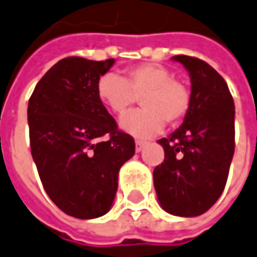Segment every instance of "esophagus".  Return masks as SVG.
<instances>
[{
  "mask_svg": "<svg viewBox=\"0 0 257 257\" xmlns=\"http://www.w3.org/2000/svg\"><path fill=\"white\" fill-rule=\"evenodd\" d=\"M144 147H146V141H140V140L136 141V151H137V153H140L141 150L144 149Z\"/></svg>",
  "mask_w": 257,
  "mask_h": 257,
  "instance_id": "34e87169",
  "label": "esophagus"
}]
</instances>
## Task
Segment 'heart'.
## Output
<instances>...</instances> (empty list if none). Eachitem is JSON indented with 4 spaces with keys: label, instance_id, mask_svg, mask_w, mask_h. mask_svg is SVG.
I'll use <instances>...</instances> for the list:
<instances>
[{
    "label": "heart",
    "instance_id": "b5f03b06",
    "mask_svg": "<svg viewBox=\"0 0 257 257\" xmlns=\"http://www.w3.org/2000/svg\"><path fill=\"white\" fill-rule=\"evenodd\" d=\"M96 94L117 117L127 114L140 99L144 108L121 120L125 132L137 137L156 136L165 123L177 125L191 107L188 86L174 79L168 69L154 63L125 69L123 77L113 73L101 76L96 84Z\"/></svg>",
    "mask_w": 257,
    "mask_h": 257
}]
</instances>
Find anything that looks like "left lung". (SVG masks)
I'll return each mask as SVG.
<instances>
[{"instance_id":"obj_1","label":"left lung","mask_w":257,"mask_h":257,"mask_svg":"<svg viewBox=\"0 0 257 257\" xmlns=\"http://www.w3.org/2000/svg\"><path fill=\"white\" fill-rule=\"evenodd\" d=\"M191 77V107L184 123L158 143L164 161L154 168L163 209L198 216L221 197L235 153V104L223 77L204 60L177 55Z\"/></svg>"}]
</instances>
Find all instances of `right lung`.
<instances>
[{
  "label": "right lung",
  "instance_id": "right-lung-1",
  "mask_svg": "<svg viewBox=\"0 0 257 257\" xmlns=\"http://www.w3.org/2000/svg\"><path fill=\"white\" fill-rule=\"evenodd\" d=\"M114 59L59 60L38 82L28 103L31 154L46 194L79 219L108 212L118 171L134 156L130 134L117 128L96 94Z\"/></svg>",
  "mask_w": 257,
  "mask_h": 257
}]
</instances>
